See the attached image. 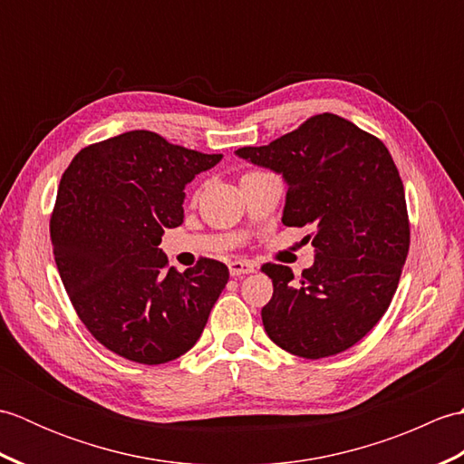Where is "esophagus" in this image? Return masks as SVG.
<instances>
[{
  "label": "esophagus",
  "instance_id": "1",
  "mask_svg": "<svg viewBox=\"0 0 464 464\" xmlns=\"http://www.w3.org/2000/svg\"><path fill=\"white\" fill-rule=\"evenodd\" d=\"M257 271V265L251 261H243V259H235L229 263V273L233 277H239V275H247V273H255Z\"/></svg>",
  "mask_w": 464,
  "mask_h": 464
}]
</instances>
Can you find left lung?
<instances>
[{
  "instance_id": "8db88e82",
  "label": "left lung",
  "mask_w": 464,
  "mask_h": 464,
  "mask_svg": "<svg viewBox=\"0 0 464 464\" xmlns=\"http://www.w3.org/2000/svg\"><path fill=\"white\" fill-rule=\"evenodd\" d=\"M235 155L283 177L285 225L314 229V263L299 279L285 265L261 267L273 281L261 311L269 339L304 359L347 351L389 309L409 253L405 189L389 150L323 113Z\"/></svg>"
}]
</instances>
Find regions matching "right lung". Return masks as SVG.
<instances>
[{"instance_id":"obj_1","label":"right lung","mask_w":464,"mask_h":464,"mask_svg":"<svg viewBox=\"0 0 464 464\" xmlns=\"http://www.w3.org/2000/svg\"><path fill=\"white\" fill-rule=\"evenodd\" d=\"M223 160L137 130L85 147L57 189L52 245L63 287L103 347L161 364L199 341L229 269L167 267L163 229L183 223L185 185Z\"/></svg>"}]
</instances>
